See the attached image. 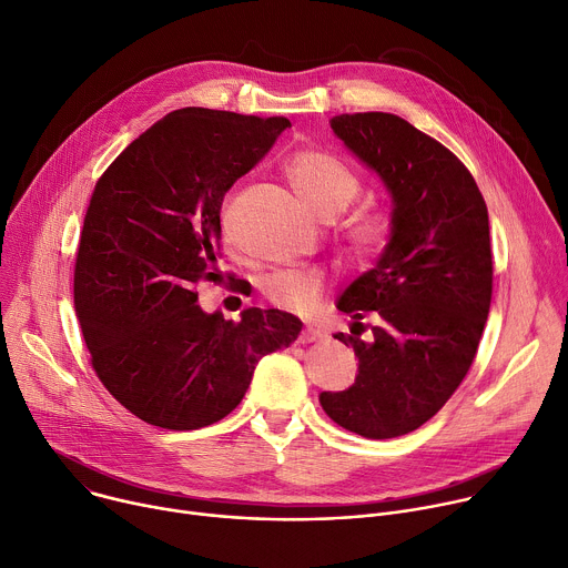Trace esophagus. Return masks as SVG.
Here are the masks:
<instances>
[{"mask_svg":"<svg viewBox=\"0 0 568 568\" xmlns=\"http://www.w3.org/2000/svg\"><path fill=\"white\" fill-rule=\"evenodd\" d=\"M322 339H324V333L313 326H305L298 335V344H311V342H322Z\"/></svg>","mask_w":568,"mask_h":568,"instance_id":"esophagus-1","label":"esophagus"}]
</instances>
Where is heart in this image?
Segmentation results:
<instances>
[{
    "instance_id": "heart-1",
    "label": "heart",
    "mask_w": 568,
    "mask_h": 568,
    "mask_svg": "<svg viewBox=\"0 0 568 568\" xmlns=\"http://www.w3.org/2000/svg\"><path fill=\"white\" fill-rule=\"evenodd\" d=\"M287 179L305 203L320 217H335L359 194V179L339 159L324 151H303L287 165ZM387 224L381 215H363L348 233L357 253L374 251L385 237ZM324 278L317 270H283L265 281V296L272 305L290 313H305L320 301Z\"/></svg>"
}]
</instances>
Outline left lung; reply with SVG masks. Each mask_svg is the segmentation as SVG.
<instances>
[{"instance_id": "left-lung-1", "label": "left lung", "mask_w": 568, "mask_h": 568, "mask_svg": "<svg viewBox=\"0 0 568 568\" xmlns=\"http://www.w3.org/2000/svg\"><path fill=\"white\" fill-rule=\"evenodd\" d=\"M331 129L383 181L392 215L374 270L337 298L353 320L335 337L355 351V383L320 403L337 426L392 439L435 417L474 363L491 303L489 215L469 170L403 118L337 115ZM367 312L379 324L363 338Z\"/></svg>"}]
</instances>
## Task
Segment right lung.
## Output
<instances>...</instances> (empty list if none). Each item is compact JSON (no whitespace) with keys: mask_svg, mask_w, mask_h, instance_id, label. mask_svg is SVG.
<instances>
[{"mask_svg":"<svg viewBox=\"0 0 568 568\" xmlns=\"http://www.w3.org/2000/svg\"><path fill=\"white\" fill-rule=\"evenodd\" d=\"M290 126L181 109L135 138L94 185L83 220L74 305L92 367L133 415L168 430L224 419L263 355L290 346L301 320L246 307L205 313L194 285L217 274L220 211Z\"/></svg>","mask_w":568,"mask_h":568,"instance_id":"1","label":"right lung"}]
</instances>
